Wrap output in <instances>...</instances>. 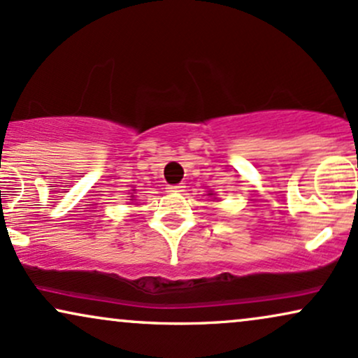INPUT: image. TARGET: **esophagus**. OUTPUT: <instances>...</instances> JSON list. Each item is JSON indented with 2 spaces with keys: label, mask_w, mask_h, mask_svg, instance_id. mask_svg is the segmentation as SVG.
<instances>
[{
  "label": "esophagus",
  "mask_w": 358,
  "mask_h": 358,
  "mask_svg": "<svg viewBox=\"0 0 358 358\" xmlns=\"http://www.w3.org/2000/svg\"><path fill=\"white\" fill-rule=\"evenodd\" d=\"M184 187L186 186H182V184H176V186H167L166 189L167 192H184Z\"/></svg>",
  "instance_id": "34e87169"
}]
</instances>
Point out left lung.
Masks as SVG:
<instances>
[{
	"mask_svg": "<svg viewBox=\"0 0 358 358\" xmlns=\"http://www.w3.org/2000/svg\"><path fill=\"white\" fill-rule=\"evenodd\" d=\"M210 196H213V194H210Z\"/></svg>",
	"mask_w": 358,
	"mask_h": 358,
	"instance_id": "1",
	"label": "left lung"
}]
</instances>
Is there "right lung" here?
I'll return each instance as SVG.
<instances>
[{"mask_svg": "<svg viewBox=\"0 0 358 358\" xmlns=\"http://www.w3.org/2000/svg\"><path fill=\"white\" fill-rule=\"evenodd\" d=\"M132 194H134V192H132Z\"/></svg>", "mask_w": 358, "mask_h": 358, "instance_id": "right-lung-1", "label": "right lung"}]
</instances>
